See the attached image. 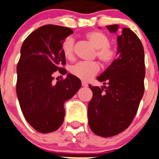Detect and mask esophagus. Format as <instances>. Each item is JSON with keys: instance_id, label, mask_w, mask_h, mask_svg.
I'll return each mask as SVG.
<instances>
[{"instance_id": "esophagus-1", "label": "esophagus", "mask_w": 159, "mask_h": 159, "mask_svg": "<svg viewBox=\"0 0 159 159\" xmlns=\"http://www.w3.org/2000/svg\"><path fill=\"white\" fill-rule=\"evenodd\" d=\"M82 86H84V87H87V86H88V84L86 83V82H82Z\"/></svg>"}]
</instances>
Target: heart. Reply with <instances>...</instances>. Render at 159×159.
<instances>
[{"instance_id":"b5f03b06","label":"heart","mask_w":159,"mask_h":159,"mask_svg":"<svg viewBox=\"0 0 159 159\" xmlns=\"http://www.w3.org/2000/svg\"><path fill=\"white\" fill-rule=\"evenodd\" d=\"M86 39L96 48L95 55L105 65L113 64L117 56L115 47L109 45L110 40L105 33L100 31H91L85 34ZM73 41L72 38H67L62 44V52L68 60L74 59ZM100 64L97 62H80L71 68V73L82 81L91 80L100 71Z\"/></svg>"}]
</instances>
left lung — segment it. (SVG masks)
Returning a JSON list of instances; mask_svg holds the SVG:
<instances>
[{"instance_id":"1","label":"left lung","mask_w":159,"mask_h":159,"mask_svg":"<svg viewBox=\"0 0 159 159\" xmlns=\"http://www.w3.org/2000/svg\"><path fill=\"white\" fill-rule=\"evenodd\" d=\"M116 33L118 25H108ZM119 56L97 77L103 87H89L93 97L88 104V123L102 137H111L128 127L137 113L144 91L145 76L143 45L134 32L124 28L117 37Z\"/></svg>"}]
</instances>
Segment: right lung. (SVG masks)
Here are the masks:
<instances>
[{
	"instance_id": "1",
	"label": "right lung",
	"mask_w": 159,
	"mask_h": 159,
	"mask_svg": "<svg viewBox=\"0 0 159 159\" xmlns=\"http://www.w3.org/2000/svg\"><path fill=\"white\" fill-rule=\"evenodd\" d=\"M73 32L69 28L44 25L31 33L21 47L17 64L16 92L26 121L41 133L56 131L64 122V102L79 90V78L68 74L54 82L56 71L66 74L64 40Z\"/></svg>"
}]
</instances>
